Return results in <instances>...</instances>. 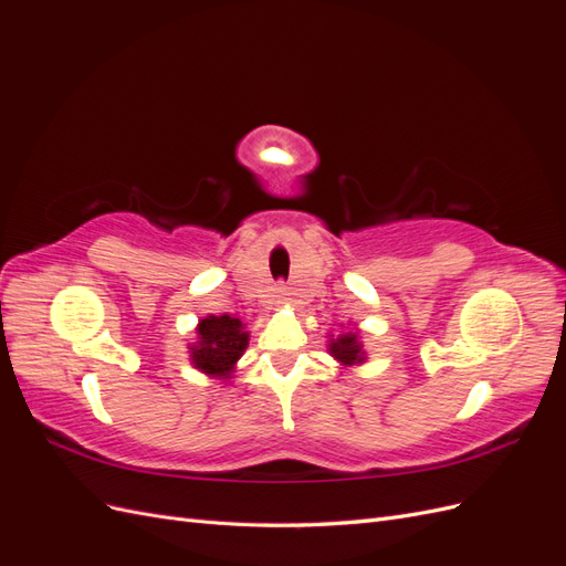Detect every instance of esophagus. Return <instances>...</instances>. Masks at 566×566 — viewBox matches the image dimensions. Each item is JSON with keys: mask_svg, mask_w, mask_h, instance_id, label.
<instances>
[{"mask_svg": "<svg viewBox=\"0 0 566 566\" xmlns=\"http://www.w3.org/2000/svg\"><path fill=\"white\" fill-rule=\"evenodd\" d=\"M276 300H279V304L287 302V290L285 287H276Z\"/></svg>", "mask_w": 566, "mask_h": 566, "instance_id": "1", "label": "esophagus"}]
</instances>
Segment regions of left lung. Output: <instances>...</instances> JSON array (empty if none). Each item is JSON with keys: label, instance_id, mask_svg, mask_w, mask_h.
I'll return each instance as SVG.
<instances>
[{"label": "left lung", "instance_id": "8db88e82", "mask_svg": "<svg viewBox=\"0 0 566 566\" xmlns=\"http://www.w3.org/2000/svg\"><path fill=\"white\" fill-rule=\"evenodd\" d=\"M328 349L342 366H354V364L366 361V352L361 349V342H358V335L354 331L339 335L337 339H331Z\"/></svg>", "mask_w": 566, "mask_h": 566}]
</instances>
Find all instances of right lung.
<instances>
[{"mask_svg": "<svg viewBox=\"0 0 566 566\" xmlns=\"http://www.w3.org/2000/svg\"><path fill=\"white\" fill-rule=\"evenodd\" d=\"M198 342L191 345V361L198 370L212 375V378H229L235 361L248 349V331L241 318L205 316L198 323Z\"/></svg>", "mask_w": 566, "mask_h": 566, "instance_id": "right-lung-1", "label": "right lung"}]
</instances>
